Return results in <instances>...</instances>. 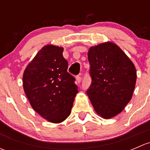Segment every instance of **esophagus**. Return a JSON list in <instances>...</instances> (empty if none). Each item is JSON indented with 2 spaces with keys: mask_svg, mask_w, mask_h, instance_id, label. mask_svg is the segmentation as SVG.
<instances>
[{
  "mask_svg": "<svg viewBox=\"0 0 150 150\" xmlns=\"http://www.w3.org/2000/svg\"><path fill=\"white\" fill-rule=\"evenodd\" d=\"M81 82V76L76 77V83H80Z\"/></svg>",
  "mask_w": 150,
  "mask_h": 150,
  "instance_id": "esophagus-1",
  "label": "esophagus"
}]
</instances>
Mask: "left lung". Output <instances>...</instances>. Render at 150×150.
<instances>
[{
  "label": "left lung",
  "mask_w": 150,
  "mask_h": 150,
  "mask_svg": "<svg viewBox=\"0 0 150 150\" xmlns=\"http://www.w3.org/2000/svg\"><path fill=\"white\" fill-rule=\"evenodd\" d=\"M91 86L87 94L95 112L104 119L120 114L131 101L137 82V69L117 44L107 41L88 51Z\"/></svg>",
  "instance_id": "1"
}]
</instances>
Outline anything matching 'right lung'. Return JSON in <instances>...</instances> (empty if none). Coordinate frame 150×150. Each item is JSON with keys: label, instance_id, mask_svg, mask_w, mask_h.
I'll list each match as a JSON object with an SVG mask.
<instances>
[{"label": "right lung", "instance_id": "add662e5", "mask_svg": "<svg viewBox=\"0 0 150 150\" xmlns=\"http://www.w3.org/2000/svg\"><path fill=\"white\" fill-rule=\"evenodd\" d=\"M63 47L46 45L28 64L23 73V88L30 105L53 123L65 120L71 113L78 87L67 72Z\"/></svg>", "mask_w": 150, "mask_h": 150}]
</instances>
